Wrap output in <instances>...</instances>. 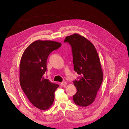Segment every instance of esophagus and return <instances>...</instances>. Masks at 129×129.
I'll use <instances>...</instances> for the list:
<instances>
[{
  "label": "esophagus",
  "mask_w": 129,
  "mask_h": 129,
  "mask_svg": "<svg viewBox=\"0 0 129 129\" xmlns=\"http://www.w3.org/2000/svg\"><path fill=\"white\" fill-rule=\"evenodd\" d=\"M66 84H67V82H62L60 83V85H61V86H63V85H65Z\"/></svg>",
  "instance_id": "1"
}]
</instances>
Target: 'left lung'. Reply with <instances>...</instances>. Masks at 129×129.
I'll list each match as a JSON object with an SVG mask.
<instances>
[{
  "label": "left lung",
  "instance_id": "obj_1",
  "mask_svg": "<svg viewBox=\"0 0 129 129\" xmlns=\"http://www.w3.org/2000/svg\"><path fill=\"white\" fill-rule=\"evenodd\" d=\"M64 42L72 47L74 71L81 76L78 81L73 82L77 89L73 101L78 106L87 107L94 102L103 82L99 57L94 45L79 34L66 37Z\"/></svg>",
  "mask_w": 129,
  "mask_h": 129
}]
</instances>
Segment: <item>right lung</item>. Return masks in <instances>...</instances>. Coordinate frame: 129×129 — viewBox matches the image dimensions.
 Masks as SVG:
<instances>
[{
  "label": "right lung",
  "mask_w": 129,
  "mask_h": 129,
  "mask_svg": "<svg viewBox=\"0 0 129 129\" xmlns=\"http://www.w3.org/2000/svg\"><path fill=\"white\" fill-rule=\"evenodd\" d=\"M51 40H37L24 51L20 64V82L28 101L36 107L45 111L53 104L55 91L59 87L45 79L47 60L51 52L61 46Z\"/></svg>",
  "instance_id": "add662e5"
}]
</instances>
